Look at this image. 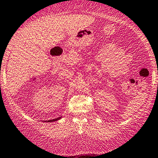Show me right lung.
<instances>
[{"label": "right lung", "instance_id": "1", "mask_svg": "<svg viewBox=\"0 0 158 158\" xmlns=\"http://www.w3.org/2000/svg\"><path fill=\"white\" fill-rule=\"evenodd\" d=\"M62 118V117H59L58 118H56V119H52V120H44V122H53V121H56V120H58L59 119H61Z\"/></svg>", "mask_w": 158, "mask_h": 158}]
</instances>
